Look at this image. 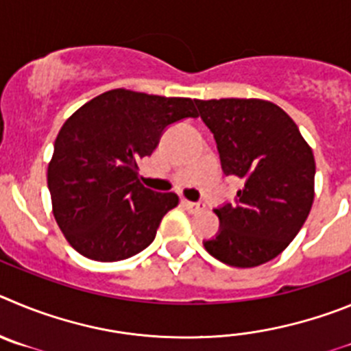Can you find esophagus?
<instances>
[{
	"label": "esophagus",
	"mask_w": 351,
	"mask_h": 351,
	"mask_svg": "<svg viewBox=\"0 0 351 351\" xmlns=\"http://www.w3.org/2000/svg\"><path fill=\"white\" fill-rule=\"evenodd\" d=\"M182 204H183V208H185V210H187V211H191V213H197V211H201L204 208L203 204L192 203V201H187V199H183Z\"/></svg>",
	"instance_id": "34e87169"
}]
</instances>
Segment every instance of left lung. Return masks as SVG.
Returning a JSON list of instances; mask_svg holds the SVG:
<instances>
[{
    "instance_id": "left-lung-1",
    "label": "left lung",
    "mask_w": 351,
    "mask_h": 351,
    "mask_svg": "<svg viewBox=\"0 0 351 351\" xmlns=\"http://www.w3.org/2000/svg\"><path fill=\"white\" fill-rule=\"evenodd\" d=\"M227 176L243 180L234 204L215 210L220 232L204 248L232 267L273 261L308 219L315 157L295 122L266 99H195Z\"/></svg>"
}]
</instances>
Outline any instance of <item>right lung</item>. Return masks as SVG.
Listing matches in <instances>:
<instances>
[{
  "label": "right lung",
  "mask_w": 351,
  "mask_h": 351,
  "mask_svg": "<svg viewBox=\"0 0 351 351\" xmlns=\"http://www.w3.org/2000/svg\"><path fill=\"white\" fill-rule=\"evenodd\" d=\"M185 117H197L191 97L113 89L62 124L47 183L56 222L78 254L124 261L154 241L180 197L145 187L138 160L156 150L164 129Z\"/></svg>",
  "instance_id": "add662e5"
}]
</instances>
